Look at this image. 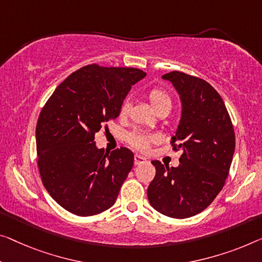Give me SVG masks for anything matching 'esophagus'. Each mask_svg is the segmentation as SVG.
Here are the masks:
<instances>
[{
    "label": "esophagus",
    "instance_id": "esophagus-1",
    "mask_svg": "<svg viewBox=\"0 0 262 262\" xmlns=\"http://www.w3.org/2000/svg\"><path fill=\"white\" fill-rule=\"evenodd\" d=\"M146 161H147V160L144 159L143 156H141V155H135V156H134V163H135V166L141 165V163H144Z\"/></svg>",
    "mask_w": 262,
    "mask_h": 262
}]
</instances>
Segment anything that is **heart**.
<instances>
[{
  "label": "heart",
  "instance_id": "b5f03b06",
  "mask_svg": "<svg viewBox=\"0 0 262 262\" xmlns=\"http://www.w3.org/2000/svg\"><path fill=\"white\" fill-rule=\"evenodd\" d=\"M147 97L149 102L156 112L162 108H169L171 107V99L169 94L161 88H153L147 93ZM129 113V102L128 100L122 101L121 106L119 108V116L120 118H126ZM128 142L130 146L135 149L140 151H146L151 143L156 142V136L143 134V133H130L128 135Z\"/></svg>",
  "mask_w": 262,
  "mask_h": 262
}]
</instances>
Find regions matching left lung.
I'll use <instances>...</instances> for the list:
<instances>
[{
    "label": "left lung",
    "mask_w": 262,
    "mask_h": 262,
    "mask_svg": "<svg viewBox=\"0 0 262 262\" xmlns=\"http://www.w3.org/2000/svg\"><path fill=\"white\" fill-rule=\"evenodd\" d=\"M162 79L173 83L181 99V120L170 143L182 155L178 167L151 161L156 174L147 195L163 215L186 219L206 209L221 192L231 168L235 134L224 100L208 82L178 70Z\"/></svg>",
    "instance_id": "left-lung-1"
}]
</instances>
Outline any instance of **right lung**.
<instances>
[{"label": "right lung", "mask_w": 262, "mask_h": 262, "mask_svg": "<svg viewBox=\"0 0 262 262\" xmlns=\"http://www.w3.org/2000/svg\"><path fill=\"white\" fill-rule=\"evenodd\" d=\"M144 76L136 68L88 64L57 85L42 108L36 124L38 170L50 196L68 212L91 216L115 204L134 154L124 147L104 153L94 138L118 118L132 85Z\"/></svg>", "instance_id": "1"}]
</instances>
